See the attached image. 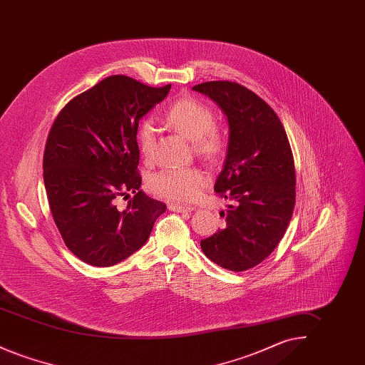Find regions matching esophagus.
<instances>
[{"label": "esophagus", "mask_w": 365, "mask_h": 365, "mask_svg": "<svg viewBox=\"0 0 365 365\" xmlns=\"http://www.w3.org/2000/svg\"><path fill=\"white\" fill-rule=\"evenodd\" d=\"M168 209L173 212H190L192 210L191 207H186V205H179V204H170Z\"/></svg>", "instance_id": "obj_1"}]
</instances>
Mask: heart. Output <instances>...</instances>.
Returning a JSON list of instances; mask_svg holds the SVG:
<instances>
[{
    "instance_id": "obj_1",
    "label": "heart",
    "mask_w": 365,
    "mask_h": 365,
    "mask_svg": "<svg viewBox=\"0 0 365 365\" xmlns=\"http://www.w3.org/2000/svg\"><path fill=\"white\" fill-rule=\"evenodd\" d=\"M213 120V110L208 105L189 97L178 100L167 113L170 125L190 139L192 149L198 156L210 161L219 160L227 149L226 131ZM137 137L140 153L146 160H150L156 143V127L153 122L140 123ZM208 182V174L197 167L165 168L150 176L149 187L161 198L175 202H189L198 197Z\"/></svg>"
}]
</instances>
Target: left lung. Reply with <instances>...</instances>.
Returning a JSON list of instances; mask_svg holds the SVG:
<instances>
[{
  "mask_svg": "<svg viewBox=\"0 0 365 365\" xmlns=\"http://www.w3.org/2000/svg\"><path fill=\"white\" fill-rule=\"evenodd\" d=\"M223 109L230 124L226 161L215 191L231 204L201 249L217 265L242 272L278 246L295 205L293 152L275 110L246 87L213 81L192 87Z\"/></svg>",
  "mask_w": 365,
  "mask_h": 365,
  "instance_id": "8db88e82",
  "label": "left lung"
}]
</instances>
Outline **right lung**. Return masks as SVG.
<instances>
[{"label":"right lung","instance_id":"right-lung-1","mask_svg":"<svg viewBox=\"0 0 365 365\" xmlns=\"http://www.w3.org/2000/svg\"><path fill=\"white\" fill-rule=\"evenodd\" d=\"M170 88L112 75L73 97L53 122L43 152L49 208L66 246L86 264L110 267L130 257L167 209L139 189L137 133L139 119ZM120 196L129 200L123 209Z\"/></svg>","mask_w":365,"mask_h":365}]
</instances>
